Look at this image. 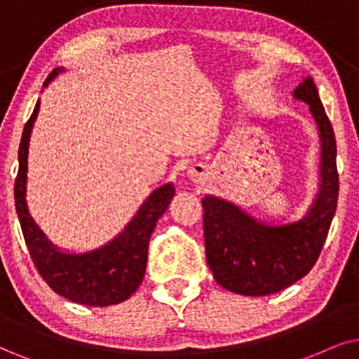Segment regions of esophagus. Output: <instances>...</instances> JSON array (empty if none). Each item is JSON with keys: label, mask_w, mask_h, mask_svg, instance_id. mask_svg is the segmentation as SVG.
Segmentation results:
<instances>
[{"label": "esophagus", "mask_w": 359, "mask_h": 359, "mask_svg": "<svg viewBox=\"0 0 359 359\" xmlns=\"http://www.w3.org/2000/svg\"><path fill=\"white\" fill-rule=\"evenodd\" d=\"M187 174H189L190 179L194 180V182H203V180L207 179L208 170H207V167H205V165H202V164H195L194 167H190Z\"/></svg>", "instance_id": "34e87169"}]
</instances>
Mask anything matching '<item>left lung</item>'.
Wrapping results in <instances>:
<instances>
[{
    "mask_svg": "<svg viewBox=\"0 0 359 359\" xmlns=\"http://www.w3.org/2000/svg\"><path fill=\"white\" fill-rule=\"evenodd\" d=\"M293 97L310 106L321 142L320 189L306 215L270 225L224 198H202L208 269L220 287L245 297L281 292L303 278L318 260L337 212V140L315 81L303 79Z\"/></svg>",
    "mask_w": 359,
    "mask_h": 359,
    "instance_id": "obj_1",
    "label": "left lung"
}]
</instances>
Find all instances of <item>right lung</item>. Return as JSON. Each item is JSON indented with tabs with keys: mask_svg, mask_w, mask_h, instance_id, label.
Returning a JSON list of instances; mask_svg holds the SVG:
<instances>
[{
	"mask_svg": "<svg viewBox=\"0 0 359 359\" xmlns=\"http://www.w3.org/2000/svg\"><path fill=\"white\" fill-rule=\"evenodd\" d=\"M65 72V67H54L44 81V88ZM39 112V101L22 130L18 162L20 169L15 180V205L29 255L43 280L67 300L86 306H109L126 302L142 283L147 265L149 240L157 220L167 210L175 189L170 182L161 185L144 201L133 220L96 250L84 253L62 252L41 232L26 205V172L28 149L34 121Z\"/></svg>",
	"mask_w": 359,
	"mask_h": 359,
	"instance_id": "add662e5",
	"label": "right lung"
}]
</instances>
